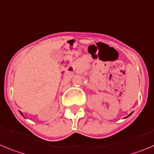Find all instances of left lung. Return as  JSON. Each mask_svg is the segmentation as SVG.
<instances>
[{
	"mask_svg": "<svg viewBox=\"0 0 154 154\" xmlns=\"http://www.w3.org/2000/svg\"><path fill=\"white\" fill-rule=\"evenodd\" d=\"M131 114H130V115H131ZM130 115H129V116H130ZM129 116H127V117H129Z\"/></svg>",
	"mask_w": 154,
	"mask_h": 154,
	"instance_id": "obj_1",
	"label": "left lung"
}]
</instances>
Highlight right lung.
<instances>
[{
	"label": "right lung",
	"instance_id": "right-lung-1",
	"mask_svg": "<svg viewBox=\"0 0 154 154\" xmlns=\"http://www.w3.org/2000/svg\"><path fill=\"white\" fill-rule=\"evenodd\" d=\"M20 113H21V112H20ZM21 114H22V113H21Z\"/></svg>",
	"mask_w": 154,
	"mask_h": 154
}]
</instances>
